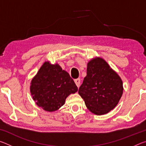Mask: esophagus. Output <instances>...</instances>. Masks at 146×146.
Masks as SVG:
<instances>
[{
	"label": "esophagus",
	"instance_id": "obj_1",
	"mask_svg": "<svg viewBox=\"0 0 146 146\" xmlns=\"http://www.w3.org/2000/svg\"><path fill=\"white\" fill-rule=\"evenodd\" d=\"M75 82L76 84V86H77L78 88H79V86H80V78H76L75 80Z\"/></svg>",
	"mask_w": 146,
	"mask_h": 146
}]
</instances>
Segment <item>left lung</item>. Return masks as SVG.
I'll use <instances>...</instances> for the list:
<instances>
[{"mask_svg": "<svg viewBox=\"0 0 146 146\" xmlns=\"http://www.w3.org/2000/svg\"><path fill=\"white\" fill-rule=\"evenodd\" d=\"M123 83L118 74L103 58L97 57L88 63L87 75L78 94L91 112L106 114L118 104L123 93Z\"/></svg>", "mask_w": 146, "mask_h": 146, "instance_id": "left-lung-1", "label": "left lung"}]
</instances>
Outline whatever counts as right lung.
I'll return each mask as SVG.
<instances>
[{
  "mask_svg": "<svg viewBox=\"0 0 146 146\" xmlns=\"http://www.w3.org/2000/svg\"><path fill=\"white\" fill-rule=\"evenodd\" d=\"M78 88L66 71L58 64L45 62L32 79L30 92L36 104L52 112L62 106L66 98L75 93Z\"/></svg>",
  "mask_w": 146,
  "mask_h": 146,
  "instance_id": "1",
  "label": "right lung"
}]
</instances>
